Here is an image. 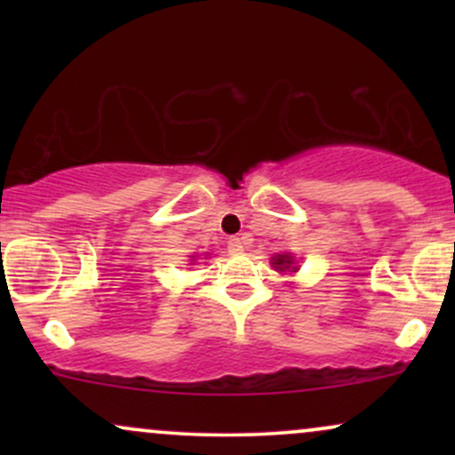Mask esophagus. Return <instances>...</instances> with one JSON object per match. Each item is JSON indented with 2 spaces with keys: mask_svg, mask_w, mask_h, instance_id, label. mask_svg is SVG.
<instances>
[{
  "mask_svg": "<svg viewBox=\"0 0 455 455\" xmlns=\"http://www.w3.org/2000/svg\"><path fill=\"white\" fill-rule=\"evenodd\" d=\"M227 250L231 254H242L243 252V243H242V239L239 237H231L227 242Z\"/></svg>",
  "mask_w": 455,
  "mask_h": 455,
  "instance_id": "34e87169",
  "label": "esophagus"
}]
</instances>
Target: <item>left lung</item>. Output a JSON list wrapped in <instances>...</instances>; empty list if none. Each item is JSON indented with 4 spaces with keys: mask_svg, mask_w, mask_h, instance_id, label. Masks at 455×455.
I'll list each match as a JSON object with an SVG mask.
<instances>
[{
    "mask_svg": "<svg viewBox=\"0 0 455 455\" xmlns=\"http://www.w3.org/2000/svg\"><path fill=\"white\" fill-rule=\"evenodd\" d=\"M271 265H274V267L278 269V271H291V274H293V271H297L295 259H293V254H291V252L275 254V257L271 259Z\"/></svg>",
    "mask_w": 455,
    "mask_h": 455,
    "instance_id": "8db88e82",
    "label": "left lung"
}]
</instances>
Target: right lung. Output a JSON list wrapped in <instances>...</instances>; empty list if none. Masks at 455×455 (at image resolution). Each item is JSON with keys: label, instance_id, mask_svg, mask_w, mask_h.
<instances>
[{"label": "right lung", "instance_id": "1", "mask_svg": "<svg viewBox=\"0 0 455 455\" xmlns=\"http://www.w3.org/2000/svg\"><path fill=\"white\" fill-rule=\"evenodd\" d=\"M192 259H195V257H192Z\"/></svg>", "mask_w": 455, "mask_h": 455}]
</instances>
